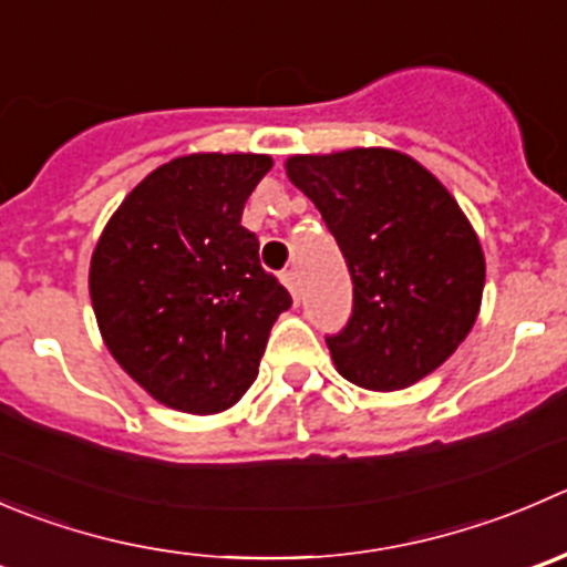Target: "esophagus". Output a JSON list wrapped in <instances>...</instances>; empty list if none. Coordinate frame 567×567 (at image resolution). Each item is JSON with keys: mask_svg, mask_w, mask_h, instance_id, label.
Wrapping results in <instances>:
<instances>
[{"mask_svg": "<svg viewBox=\"0 0 567 567\" xmlns=\"http://www.w3.org/2000/svg\"><path fill=\"white\" fill-rule=\"evenodd\" d=\"M282 285L290 290V296H293V299L299 301V285H301L299 282V274H296V271H282Z\"/></svg>", "mask_w": 567, "mask_h": 567, "instance_id": "34e87169", "label": "esophagus"}]
</instances>
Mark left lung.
Masks as SVG:
<instances>
[{
	"mask_svg": "<svg viewBox=\"0 0 567 567\" xmlns=\"http://www.w3.org/2000/svg\"><path fill=\"white\" fill-rule=\"evenodd\" d=\"M288 179L318 207L354 282L343 332L327 338L343 379L404 390L468 338L485 290L474 227L441 179L395 150L293 155Z\"/></svg>",
	"mask_w": 567,
	"mask_h": 567,
	"instance_id": "1",
	"label": "left lung"
}]
</instances>
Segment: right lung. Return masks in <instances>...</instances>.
Listing matches in <instances>:
<instances>
[{
    "mask_svg": "<svg viewBox=\"0 0 567 567\" xmlns=\"http://www.w3.org/2000/svg\"><path fill=\"white\" fill-rule=\"evenodd\" d=\"M271 166L268 155L240 152L174 157L130 190L99 235L87 288L104 346L172 410L216 415L240 401L290 307L240 224Z\"/></svg>",
    "mask_w": 567,
    "mask_h": 567,
    "instance_id": "right-lung-1",
    "label": "right lung"
}]
</instances>
